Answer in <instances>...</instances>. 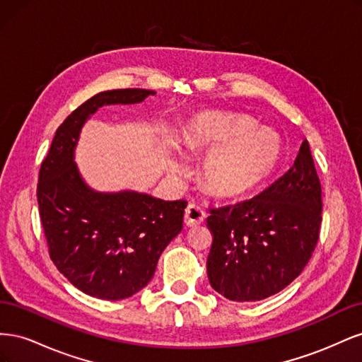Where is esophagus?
Instances as JSON below:
<instances>
[{"mask_svg": "<svg viewBox=\"0 0 362 362\" xmlns=\"http://www.w3.org/2000/svg\"><path fill=\"white\" fill-rule=\"evenodd\" d=\"M205 221V211L198 204H190L184 211V223L185 226H198Z\"/></svg>", "mask_w": 362, "mask_h": 362, "instance_id": "34e87169", "label": "esophagus"}]
</instances>
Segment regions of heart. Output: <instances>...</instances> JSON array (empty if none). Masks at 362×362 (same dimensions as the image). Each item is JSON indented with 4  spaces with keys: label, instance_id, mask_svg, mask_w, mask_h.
I'll return each mask as SVG.
<instances>
[{
    "label": "heart",
    "instance_id": "b5f03b06",
    "mask_svg": "<svg viewBox=\"0 0 362 362\" xmlns=\"http://www.w3.org/2000/svg\"><path fill=\"white\" fill-rule=\"evenodd\" d=\"M185 141L192 148L216 149L204 166V180L213 193L234 196L261 181L275 168L281 152L276 133L254 129L250 119L205 115L190 125Z\"/></svg>",
    "mask_w": 362,
    "mask_h": 362
}]
</instances>
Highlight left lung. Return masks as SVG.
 I'll return each mask as SVG.
<instances>
[{
    "label": "left lung",
    "instance_id": "8db88e82",
    "mask_svg": "<svg viewBox=\"0 0 362 362\" xmlns=\"http://www.w3.org/2000/svg\"><path fill=\"white\" fill-rule=\"evenodd\" d=\"M322 185L308 140L293 166L247 201L210 208L206 258L211 287L235 302L279 293L300 275L319 242Z\"/></svg>",
    "mask_w": 362,
    "mask_h": 362
}]
</instances>
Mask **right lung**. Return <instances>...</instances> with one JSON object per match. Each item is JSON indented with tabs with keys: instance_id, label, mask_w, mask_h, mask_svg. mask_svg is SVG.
<instances>
[{
	"instance_id": "1",
	"label": "right lung",
	"mask_w": 362,
	"mask_h": 362,
	"mask_svg": "<svg viewBox=\"0 0 362 362\" xmlns=\"http://www.w3.org/2000/svg\"><path fill=\"white\" fill-rule=\"evenodd\" d=\"M151 95L117 89L92 96L63 120L40 164L37 204L49 257L72 286L98 299H125L148 286L161 252L182 229L185 201L95 192L74 163L81 127L98 108Z\"/></svg>"
}]
</instances>
